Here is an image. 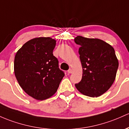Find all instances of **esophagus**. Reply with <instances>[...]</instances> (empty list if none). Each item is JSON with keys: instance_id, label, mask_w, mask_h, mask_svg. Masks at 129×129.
I'll list each match as a JSON object with an SVG mask.
<instances>
[{"instance_id": "esophagus-1", "label": "esophagus", "mask_w": 129, "mask_h": 129, "mask_svg": "<svg viewBox=\"0 0 129 129\" xmlns=\"http://www.w3.org/2000/svg\"><path fill=\"white\" fill-rule=\"evenodd\" d=\"M68 73H73V70L72 69H69V70H68Z\"/></svg>"}]
</instances>
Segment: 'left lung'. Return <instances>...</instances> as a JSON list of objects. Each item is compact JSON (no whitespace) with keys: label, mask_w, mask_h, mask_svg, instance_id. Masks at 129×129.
Masks as SVG:
<instances>
[{"label":"left lung","mask_w":129,"mask_h":129,"mask_svg":"<svg viewBox=\"0 0 129 129\" xmlns=\"http://www.w3.org/2000/svg\"><path fill=\"white\" fill-rule=\"evenodd\" d=\"M74 40L80 46L78 53L83 68L82 79L76 88L84 95L99 97L115 80L119 62L114 49L99 39L77 36Z\"/></svg>","instance_id":"8db88e82"}]
</instances>
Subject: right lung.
I'll list each match as a JSON object with an SVG mask.
<instances>
[{"label":"right lung","instance_id":"obj_1","mask_svg":"<svg viewBox=\"0 0 129 129\" xmlns=\"http://www.w3.org/2000/svg\"><path fill=\"white\" fill-rule=\"evenodd\" d=\"M56 40L51 37L31 39L17 51L14 72L21 88L32 98L43 100L57 91L64 73L53 56Z\"/></svg>","mask_w":129,"mask_h":129}]
</instances>
